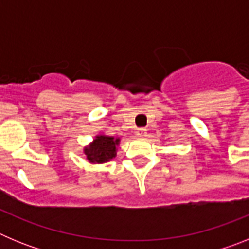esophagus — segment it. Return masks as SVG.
Segmentation results:
<instances>
[{"instance_id": "1", "label": "esophagus", "mask_w": 249, "mask_h": 249, "mask_svg": "<svg viewBox=\"0 0 249 249\" xmlns=\"http://www.w3.org/2000/svg\"><path fill=\"white\" fill-rule=\"evenodd\" d=\"M136 135H137V137H146L147 129L146 128H138L137 131H136Z\"/></svg>"}]
</instances>
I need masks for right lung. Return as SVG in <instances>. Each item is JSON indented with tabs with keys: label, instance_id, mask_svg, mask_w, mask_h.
<instances>
[{
	"label": "right lung",
	"instance_id": "right-lung-1",
	"mask_svg": "<svg viewBox=\"0 0 249 249\" xmlns=\"http://www.w3.org/2000/svg\"><path fill=\"white\" fill-rule=\"evenodd\" d=\"M120 138L112 136L98 135L94 137L91 143L83 148V153L89 163H105L113 160L117 156V147L120 144Z\"/></svg>",
	"mask_w": 249,
	"mask_h": 249
}]
</instances>
